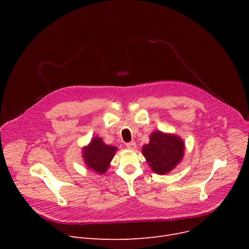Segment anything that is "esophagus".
Instances as JSON below:
<instances>
[{"instance_id":"obj_1","label":"esophagus","mask_w":249,"mask_h":249,"mask_svg":"<svg viewBox=\"0 0 249 249\" xmlns=\"http://www.w3.org/2000/svg\"><path fill=\"white\" fill-rule=\"evenodd\" d=\"M126 146L129 149H135L137 145H136V142L135 141H131V142H128L127 144H126Z\"/></svg>"}]
</instances>
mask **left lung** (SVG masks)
Here are the masks:
<instances>
[{"instance_id":"1","label":"left lung","mask_w":249,"mask_h":249,"mask_svg":"<svg viewBox=\"0 0 249 249\" xmlns=\"http://www.w3.org/2000/svg\"><path fill=\"white\" fill-rule=\"evenodd\" d=\"M184 149L185 144L180 138L158 131L150 135L148 144L142 147V153L154 173L164 175L182 160Z\"/></svg>"}]
</instances>
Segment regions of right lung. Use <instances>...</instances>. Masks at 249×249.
<instances>
[{"label": "right lung", "mask_w": 249, "mask_h": 249, "mask_svg": "<svg viewBox=\"0 0 249 249\" xmlns=\"http://www.w3.org/2000/svg\"><path fill=\"white\" fill-rule=\"evenodd\" d=\"M117 148L105 144L102 138L95 137L89 144L84 148V160L89 168L96 173L104 174L109 167L110 161L114 158Z\"/></svg>", "instance_id": "add662e5"}]
</instances>
